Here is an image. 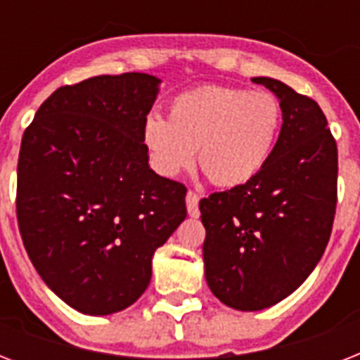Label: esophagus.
<instances>
[{
    "label": "esophagus",
    "mask_w": 360,
    "mask_h": 360,
    "mask_svg": "<svg viewBox=\"0 0 360 360\" xmlns=\"http://www.w3.org/2000/svg\"><path fill=\"white\" fill-rule=\"evenodd\" d=\"M198 203H200V194H196L194 191L186 192V209H188V214L191 217H200V207H198Z\"/></svg>",
    "instance_id": "34e87169"
}]
</instances>
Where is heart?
I'll return each instance as SVG.
<instances>
[{"mask_svg":"<svg viewBox=\"0 0 360 360\" xmlns=\"http://www.w3.org/2000/svg\"><path fill=\"white\" fill-rule=\"evenodd\" d=\"M282 104L267 91L207 86L181 93L169 117L147 115L141 138L160 175L174 177L194 162L214 185H245L273 155L282 129Z\"/></svg>","mask_w":360,"mask_h":360,"instance_id":"heart-1","label":"heart"}]
</instances>
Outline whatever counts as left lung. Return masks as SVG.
Masks as SVG:
<instances>
[{
	"label": "left lung",
	"instance_id": "obj_1",
	"mask_svg": "<svg viewBox=\"0 0 360 360\" xmlns=\"http://www.w3.org/2000/svg\"><path fill=\"white\" fill-rule=\"evenodd\" d=\"M284 123L265 168L200 202L205 278L236 310H262L293 293L318 265L336 213L338 149L314 98L273 78Z\"/></svg>",
	"mask_w": 360,
	"mask_h": 360
}]
</instances>
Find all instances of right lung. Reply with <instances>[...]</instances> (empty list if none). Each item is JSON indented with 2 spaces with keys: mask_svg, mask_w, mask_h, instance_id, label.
<instances>
[{
  "mask_svg": "<svg viewBox=\"0 0 360 360\" xmlns=\"http://www.w3.org/2000/svg\"><path fill=\"white\" fill-rule=\"evenodd\" d=\"M158 82L124 72L59 87L22 136L20 236L48 288L82 314L130 307L186 217V186L149 168L141 138Z\"/></svg>",
  "mask_w": 360,
  "mask_h": 360,
  "instance_id": "obj_1",
  "label": "right lung"
}]
</instances>
